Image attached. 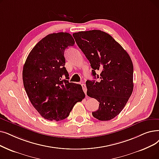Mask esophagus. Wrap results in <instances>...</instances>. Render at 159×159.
<instances>
[{
	"label": "esophagus",
	"mask_w": 159,
	"mask_h": 159,
	"mask_svg": "<svg viewBox=\"0 0 159 159\" xmlns=\"http://www.w3.org/2000/svg\"><path fill=\"white\" fill-rule=\"evenodd\" d=\"M81 86H82V89H83V91H84V93L86 94V95H86V92H87V88H86V84H83V83H82V84H81Z\"/></svg>",
	"instance_id": "34e87169"
}]
</instances>
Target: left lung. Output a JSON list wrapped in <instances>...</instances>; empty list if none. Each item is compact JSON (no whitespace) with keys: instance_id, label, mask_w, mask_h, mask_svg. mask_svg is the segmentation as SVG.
Listing matches in <instances>:
<instances>
[{"instance_id":"1","label":"left lung","mask_w":159,"mask_h":159,"mask_svg":"<svg viewBox=\"0 0 159 159\" xmlns=\"http://www.w3.org/2000/svg\"><path fill=\"white\" fill-rule=\"evenodd\" d=\"M79 47L89 60L94 78L87 80V95L98 100L99 109L95 118L108 121L125 107L133 90V64L129 54L108 34L92 30L73 34ZM101 71L100 76L96 71Z\"/></svg>"}]
</instances>
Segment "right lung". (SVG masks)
<instances>
[{
    "label": "right lung",
    "mask_w": 159,
    "mask_h": 159,
    "mask_svg": "<svg viewBox=\"0 0 159 159\" xmlns=\"http://www.w3.org/2000/svg\"><path fill=\"white\" fill-rule=\"evenodd\" d=\"M75 41L67 32L47 35L34 46L23 66V80L33 107L45 119L60 121L85 98L80 84L61 79L69 74L64 51Z\"/></svg>",
    "instance_id": "right-lung-1"
}]
</instances>
